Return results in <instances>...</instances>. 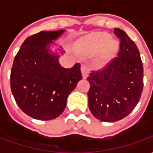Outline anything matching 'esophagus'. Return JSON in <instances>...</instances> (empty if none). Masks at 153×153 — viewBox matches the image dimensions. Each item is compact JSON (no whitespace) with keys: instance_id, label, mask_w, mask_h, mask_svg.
<instances>
[{"instance_id":"34e87169","label":"esophagus","mask_w":153,"mask_h":153,"mask_svg":"<svg viewBox=\"0 0 153 153\" xmlns=\"http://www.w3.org/2000/svg\"><path fill=\"white\" fill-rule=\"evenodd\" d=\"M81 72L83 74V79H86L88 76V70H87V66L85 65H81Z\"/></svg>"}]
</instances>
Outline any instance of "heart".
Masks as SVG:
<instances>
[{
    "label": "heart",
    "instance_id": "obj_1",
    "mask_svg": "<svg viewBox=\"0 0 153 153\" xmlns=\"http://www.w3.org/2000/svg\"><path fill=\"white\" fill-rule=\"evenodd\" d=\"M103 54L100 62L111 56L118 50V43L111 39V37L105 33H93L81 40L79 44V51L84 56H92L102 49Z\"/></svg>",
    "mask_w": 153,
    "mask_h": 153
}]
</instances>
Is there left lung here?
<instances>
[{
  "instance_id": "left-lung-1",
  "label": "left lung",
  "mask_w": 153,
  "mask_h": 153,
  "mask_svg": "<svg viewBox=\"0 0 153 153\" xmlns=\"http://www.w3.org/2000/svg\"><path fill=\"white\" fill-rule=\"evenodd\" d=\"M120 39L118 56L97 70H91L88 106L93 116L115 122L137 106L143 89V67L137 46L125 31L115 28Z\"/></svg>"
}]
</instances>
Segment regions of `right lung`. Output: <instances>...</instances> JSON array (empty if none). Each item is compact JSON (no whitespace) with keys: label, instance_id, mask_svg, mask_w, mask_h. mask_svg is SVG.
<instances>
[{"label":"right lung","instance_id":"add662e5","mask_svg":"<svg viewBox=\"0 0 153 153\" xmlns=\"http://www.w3.org/2000/svg\"><path fill=\"white\" fill-rule=\"evenodd\" d=\"M64 30L29 36L16 54L10 71V88L19 107L30 117L50 120L63 112L67 97L81 80L80 64L64 68L47 45Z\"/></svg>","mask_w":153,"mask_h":153}]
</instances>
